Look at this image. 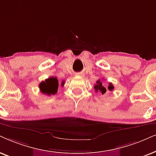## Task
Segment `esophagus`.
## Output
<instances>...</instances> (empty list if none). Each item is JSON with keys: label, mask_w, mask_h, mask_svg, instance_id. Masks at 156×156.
Returning a JSON list of instances; mask_svg holds the SVG:
<instances>
[{"label": "esophagus", "mask_w": 156, "mask_h": 156, "mask_svg": "<svg viewBox=\"0 0 156 156\" xmlns=\"http://www.w3.org/2000/svg\"><path fill=\"white\" fill-rule=\"evenodd\" d=\"M76 75H78V76H81V73H76Z\"/></svg>", "instance_id": "1"}]
</instances>
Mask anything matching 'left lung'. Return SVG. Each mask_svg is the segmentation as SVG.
Instances as JSON below:
<instances>
[{"label": "left lung", "instance_id": "1", "mask_svg": "<svg viewBox=\"0 0 156 156\" xmlns=\"http://www.w3.org/2000/svg\"><path fill=\"white\" fill-rule=\"evenodd\" d=\"M114 88L113 85L110 83H109V86H108L107 89L109 90H112L114 89ZM94 89H95L96 92H99L101 94H104L106 92V88L102 85V83L100 80H98L96 81V84L94 86Z\"/></svg>", "mask_w": 156, "mask_h": 156}]
</instances>
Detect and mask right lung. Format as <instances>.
Masks as SVG:
<instances>
[{"label":"right lung","mask_w":156,"mask_h":156,"mask_svg":"<svg viewBox=\"0 0 156 156\" xmlns=\"http://www.w3.org/2000/svg\"><path fill=\"white\" fill-rule=\"evenodd\" d=\"M58 80L56 77H50L47 78L44 81L41 82L39 85L40 91L47 96L54 95L58 92ZM64 85V81L62 82V86Z\"/></svg>","instance_id":"add662e5"}]
</instances>
